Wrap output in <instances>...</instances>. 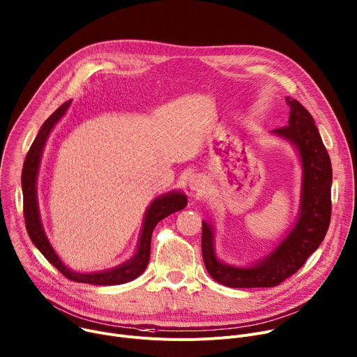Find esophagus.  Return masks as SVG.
<instances>
[{
  "label": "esophagus",
  "mask_w": 357,
  "mask_h": 357,
  "mask_svg": "<svg viewBox=\"0 0 357 357\" xmlns=\"http://www.w3.org/2000/svg\"><path fill=\"white\" fill-rule=\"evenodd\" d=\"M188 185H190V188H191V190H195V191L202 190V187H203V184L200 183V180H197V178H190Z\"/></svg>",
  "instance_id": "esophagus-1"
}]
</instances>
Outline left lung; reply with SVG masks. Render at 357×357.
Wrapping results in <instances>:
<instances>
[{
  "instance_id": "obj_1",
  "label": "left lung",
  "mask_w": 357,
  "mask_h": 357,
  "mask_svg": "<svg viewBox=\"0 0 357 357\" xmlns=\"http://www.w3.org/2000/svg\"><path fill=\"white\" fill-rule=\"evenodd\" d=\"M291 107L288 126L271 133L292 143L302 163L301 210L295 227L269 255L252 266L240 268L218 261L214 251L213 224L203 221L202 251L204 265L213 280L229 288H269L294 275L322 244L332 214V165L310 113L295 99L287 98Z\"/></svg>"
}]
</instances>
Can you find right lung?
I'll return each instance as SVG.
<instances>
[{
  "label": "right lung",
  "instance_id": "1",
  "mask_svg": "<svg viewBox=\"0 0 357 357\" xmlns=\"http://www.w3.org/2000/svg\"><path fill=\"white\" fill-rule=\"evenodd\" d=\"M70 105V100L61 105L39 129L29 151L25 157L24 169H22V194H24V218L28 235L33 245L41 251V254L63 275L68 280L75 282H84L91 285H121L136 280L139 275L146 269L150 259V243L151 232L158 221L169 217L170 214L183 210L187 206V197L180 191H170L165 195L157 197L150 204L144 214L143 228L140 232V240L137 245V251L133 258L123 262L116 268L93 272V273H82L70 271L56 255L52 245L50 244L47 234L44 231L41 215H39L38 199H36V176L39 163H41V155L44 151V146L54 126L58 123L59 119L65 114Z\"/></svg>",
  "mask_w": 357,
  "mask_h": 357
}]
</instances>
